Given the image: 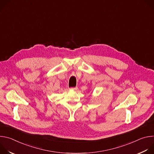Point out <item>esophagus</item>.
Masks as SVG:
<instances>
[{
  "label": "esophagus",
  "mask_w": 154,
  "mask_h": 154,
  "mask_svg": "<svg viewBox=\"0 0 154 154\" xmlns=\"http://www.w3.org/2000/svg\"><path fill=\"white\" fill-rule=\"evenodd\" d=\"M71 90H77L78 89V88L76 86V87H72L70 88Z\"/></svg>",
  "instance_id": "esophagus-1"
}]
</instances>
